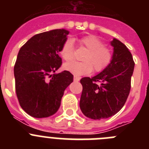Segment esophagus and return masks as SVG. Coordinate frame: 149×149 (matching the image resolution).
I'll list each match as a JSON object with an SVG mask.
<instances>
[{
  "mask_svg": "<svg viewBox=\"0 0 149 149\" xmlns=\"http://www.w3.org/2000/svg\"><path fill=\"white\" fill-rule=\"evenodd\" d=\"M81 77H77V76H74V81H80Z\"/></svg>",
  "mask_w": 149,
  "mask_h": 149,
  "instance_id": "esophagus-1",
  "label": "esophagus"
}]
</instances>
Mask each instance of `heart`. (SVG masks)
<instances>
[{
    "label": "heart",
    "instance_id": "obj_1",
    "mask_svg": "<svg viewBox=\"0 0 149 149\" xmlns=\"http://www.w3.org/2000/svg\"><path fill=\"white\" fill-rule=\"evenodd\" d=\"M79 44L87 50L83 56V61L71 62L64 65V68L76 75L88 74L93 70L96 73L103 72L110 64L113 54L108 47L94 35H89L79 39ZM60 53L65 61H72L74 58L73 40L68 39L64 42Z\"/></svg>",
    "mask_w": 149,
    "mask_h": 149
}]
</instances>
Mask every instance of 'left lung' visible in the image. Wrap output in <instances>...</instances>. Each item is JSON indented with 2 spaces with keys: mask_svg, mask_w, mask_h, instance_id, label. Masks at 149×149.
<instances>
[{
  "mask_svg": "<svg viewBox=\"0 0 149 149\" xmlns=\"http://www.w3.org/2000/svg\"><path fill=\"white\" fill-rule=\"evenodd\" d=\"M113 55L109 66L95 77H83L80 107L92 119H107L117 113L125 104L131 90L134 63L131 53L113 39Z\"/></svg>",
  "mask_w": 149,
  "mask_h": 149,
  "instance_id": "left-lung-1",
  "label": "left lung"
}]
</instances>
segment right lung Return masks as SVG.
I'll use <instances>...</instances> for the list:
<instances>
[{
  "mask_svg": "<svg viewBox=\"0 0 149 149\" xmlns=\"http://www.w3.org/2000/svg\"><path fill=\"white\" fill-rule=\"evenodd\" d=\"M68 33L56 29L36 34L18 51L14 65L15 93L22 108L31 116L54 114L64 91L73 81L68 71L52 74L62 65L58 54Z\"/></svg>",
  "mask_w": 149,
  "mask_h": 149,
  "instance_id": "obj_1",
  "label": "right lung"
}]
</instances>
